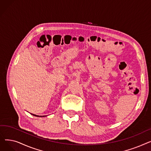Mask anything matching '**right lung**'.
I'll list each match as a JSON object with an SVG mask.
<instances>
[{
    "mask_svg": "<svg viewBox=\"0 0 151 151\" xmlns=\"http://www.w3.org/2000/svg\"><path fill=\"white\" fill-rule=\"evenodd\" d=\"M32 114V115H34V116H37V117H43V116H37V115H35V114Z\"/></svg>",
    "mask_w": 151,
    "mask_h": 151,
    "instance_id": "right-lung-1",
    "label": "right lung"
}]
</instances>
